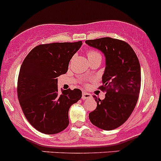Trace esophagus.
Here are the masks:
<instances>
[{"label": "esophagus", "mask_w": 161, "mask_h": 161, "mask_svg": "<svg viewBox=\"0 0 161 161\" xmlns=\"http://www.w3.org/2000/svg\"><path fill=\"white\" fill-rule=\"evenodd\" d=\"M92 94H88L87 92H83L82 94V99L83 100H87V99H90L92 98Z\"/></svg>", "instance_id": "esophagus-1"}]
</instances>
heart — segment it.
I'll list each match as a JSON object with an SVG mask.
<instances>
[{
  "mask_svg": "<svg viewBox=\"0 0 161 161\" xmlns=\"http://www.w3.org/2000/svg\"><path fill=\"white\" fill-rule=\"evenodd\" d=\"M87 56L88 60H91V59H102V56H101V53L99 52H97V50L93 49H90L87 51Z\"/></svg>",
  "mask_w": 161,
  "mask_h": 161,
  "instance_id": "1",
  "label": "heart"
}]
</instances>
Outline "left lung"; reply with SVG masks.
<instances>
[{"label":"left lung","mask_w":161,"mask_h":161,"mask_svg":"<svg viewBox=\"0 0 161 161\" xmlns=\"http://www.w3.org/2000/svg\"><path fill=\"white\" fill-rule=\"evenodd\" d=\"M85 42L102 51L106 59L102 85L98 87L106 92L105 97L101 100L93 96L97 107L89 113V119L102 130H115L130 118L138 101L141 86L138 57L130 45L120 39L104 37Z\"/></svg>","instance_id":"left-lung-1"}]
</instances>
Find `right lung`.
Masks as SVG:
<instances>
[{
  "label": "right lung",
  "mask_w": 161,
  "mask_h": 161,
  "mask_svg": "<svg viewBox=\"0 0 161 161\" xmlns=\"http://www.w3.org/2000/svg\"><path fill=\"white\" fill-rule=\"evenodd\" d=\"M82 42L40 44L26 56L20 68L17 94L29 123L45 134L62 132L69 125L70 106L81 98L80 89L58 93L57 78L67 72Z\"/></svg>",
  "instance_id": "add662e5"
}]
</instances>
